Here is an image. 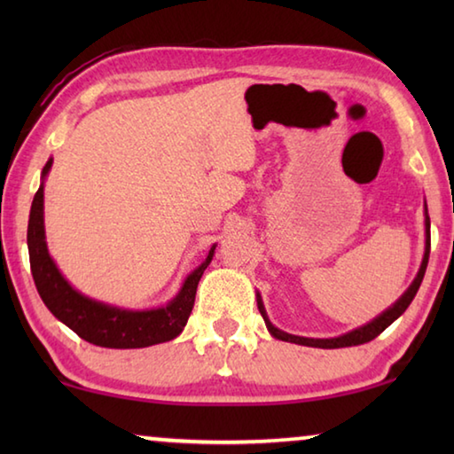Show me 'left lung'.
Listing matches in <instances>:
<instances>
[{
	"instance_id": "1",
	"label": "left lung",
	"mask_w": 454,
	"mask_h": 454,
	"mask_svg": "<svg viewBox=\"0 0 454 454\" xmlns=\"http://www.w3.org/2000/svg\"><path fill=\"white\" fill-rule=\"evenodd\" d=\"M427 208V206H425ZM425 226H427V244H425V256H422V264L419 268V274L417 278L412 280V284L409 288H406L404 294L398 298V301L390 306V309L384 310L380 317H376L374 320L368 322V325L360 326L350 330V333L342 334V336H336V338H306V336H294V334H288L284 333V330L276 328L270 320L266 317V310H264V304H262V298L260 294H256V302H258V310L262 314V318L266 322V328L270 330V334L274 338H278V340L284 342H294V344H302V347H312V348H344V347H356V344H364V342H371L372 338L379 336L384 328H388L393 322L401 317V314L409 309V304L412 302V298L417 296V292L420 288V282L425 278V272H427V264H428V254H430V218H428V212L425 210Z\"/></svg>"
}]
</instances>
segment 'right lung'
Wrapping results in <instances>:
<instances>
[{"instance_id": "right-lung-1", "label": "right lung", "mask_w": 454, "mask_h": 454, "mask_svg": "<svg viewBox=\"0 0 454 454\" xmlns=\"http://www.w3.org/2000/svg\"><path fill=\"white\" fill-rule=\"evenodd\" d=\"M51 162L53 160L50 158L42 170V184L34 196L27 224L29 264H32L35 288L40 292L43 304L48 306L53 317L96 347L144 348L172 340L186 326L190 312L194 309L198 282L212 262L216 244L212 246L204 262L188 274L174 301L160 309L128 310L83 296L61 276L50 256L48 244H45L43 180L50 172Z\"/></svg>"}]
</instances>
